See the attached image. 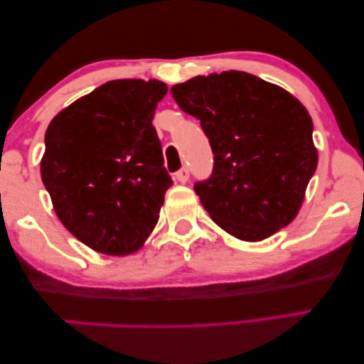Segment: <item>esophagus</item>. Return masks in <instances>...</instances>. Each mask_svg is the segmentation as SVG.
<instances>
[{
    "mask_svg": "<svg viewBox=\"0 0 364 364\" xmlns=\"http://www.w3.org/2000/svg\"><path fill=\"white\" fill-rule=\"evenodd\" d=\"M188 177H190V171H188V168H182L181 171H177L176 172V178L181 183H186L187 181H188Z\"/></svg>",
    "mask_w": 364,
    "mask_h": 364,
    "instance_id": "esophagus-1",
    "label": "esophagus"
}]
</instances>
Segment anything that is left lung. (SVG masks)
<instances>
[{
	"label": "left lung",
	"mask_w": 364,
	"mask_h": 364,
	"mask_svg": "<svg viewBox=\"0 0 364 364\" xmlns=\"http://www.w3.org/2000/svg\"><path fill=\"white\" fill-rule=\"evenodd\" d=\"M171 93L210 139L214 169L195 192L213 221L245 242L264 240L294 221L318 166L305 106L242 70L196 75Z\"/></svg>",
	"instance_id": "obj_1"
}]
</instances>
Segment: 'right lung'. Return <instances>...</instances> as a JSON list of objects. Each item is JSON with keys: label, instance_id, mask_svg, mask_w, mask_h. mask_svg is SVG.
Masks as SVG:
<instances>
[{"label": "right lung", "instance_id": "obj_1", "mask_svg": "<svg viewBox=\"0 0 364 364\" xmlns=\"http://www.w3.org/2000/svg\"><path fill=\"white\" fill-rule=\"evenodd\" d=\"M168 85L111 80L53 117L45 134L41 181L56 216L103 255L143 247L172 186L153 116Z\"/></svg>", "mask_w": 364, "mask_h": 364}]
</instances>
